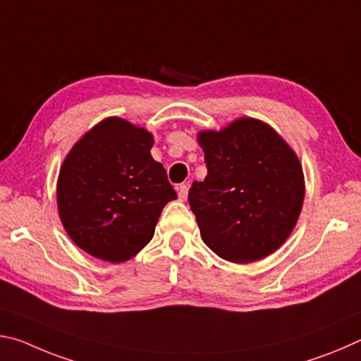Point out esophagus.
<instances>
[{"label":"esophagus","mask_w":361,"mask_h":361,"mask_svg":"<svg viewBox=\"0 0 361 361\" xmlns=\"http://www.w3.org/2000/svg\"><path fill=\"white\" fill-rule=\"evenodd\" d=\"M176 189H178V197L181 200H186L188 199V185H180Z\"/></svg>","instance_id":"34e87169"}]
</instances>
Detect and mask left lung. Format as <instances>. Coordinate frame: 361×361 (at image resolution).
Masks as SVG:
<instances>
[{
    "label": "left lung",
    "instance_id": "1",
    "mask_svg": "<svg viewBox=\"0 0 361 361\" xmlns=\"http://www.w3.org/2000/svg\"><path fill=\"white\" fill-rule=\"evenodd\" d=\"M207 176L189 189L205 245L226 261L266 258L288 239L304 200L299 159L279 133L253 118L197 135Z\"/></svg>",
    "mask_w": 361,
    "mask_h": 361
}]
</instances>
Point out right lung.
<instances>
[{
	"label": "right lung",
	"mask_w": 361,
	"mask_h": 361,
	"mask_svg": "<svg viewBox=\"0 0 361 361\" xmlns=\"http://www.w3.org/2000/svg\"><path fill=\"white\" fill-rule=\"evenodd\" d=\"M154 140L121 118L92 127L65 157L57 181L59 215L79 248L108 262L135 256L152 235L162 209L178 197Z\"/></svg>",
	"instance_id": "obj_1"
}]
</instances>
